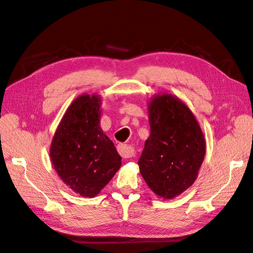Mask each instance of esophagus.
Returning <instances> with one entry per match:
<instances>
[{
  "mask_svg": "<svg viewBox=\"0 0 253 253\" xmlns=\"http://www.w3.org/2000/svg\"><path fill=\"white\" fill-rule=\"evenodd\" d=\"M117 150L122 158H131L135 154V150L131 147V145H127V144H122V143L118 144Z\"/></svg>",
  "mask_w": 253,
  "mask_h": 253,
  "instance_id": "esophagus-1",
  "label": "esophagus"
}]
</instances>
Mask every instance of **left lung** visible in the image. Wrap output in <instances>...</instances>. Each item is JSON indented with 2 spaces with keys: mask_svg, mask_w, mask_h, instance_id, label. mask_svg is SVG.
<instances>
[{
  "mask_svg": "<svg viewBox=\"0 0 253 253\" xmlns=\"http://www.w3.org/2000/svg\"><path fill=\"white\" fill-rule=\"evenodd\" d=\"M150 136L138 160L149 188L172 200L193 185L206 155L201 126L178 97L163 93L148 103Z\"/></svg>",
  "mask_w": 253,
  "mask_h": 253,
  "instance_id": "8db88e82",
  "label": "left lung"
}]
</instances>
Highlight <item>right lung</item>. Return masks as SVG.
I'll list each match as a JSON object with an SVG mask.
<instances>
[{
  "instance_id": "right-lung-1",
  "label": "right lung",
  "mask_w": 253,
  "mask_h": 253,
  "mask_svg": "<svg viewBox=\"0 0 253 253\" xmlns=\"http://www.w3.org/2000/svg\"><path fill=\"white\" fill-rule=\"evenodd\" d=\"M101 97L82 94L68 106L52 137L49 157L75 193L95 197L120 169L121 157L102 131Z\"/></svg>"
}]
</instances>
